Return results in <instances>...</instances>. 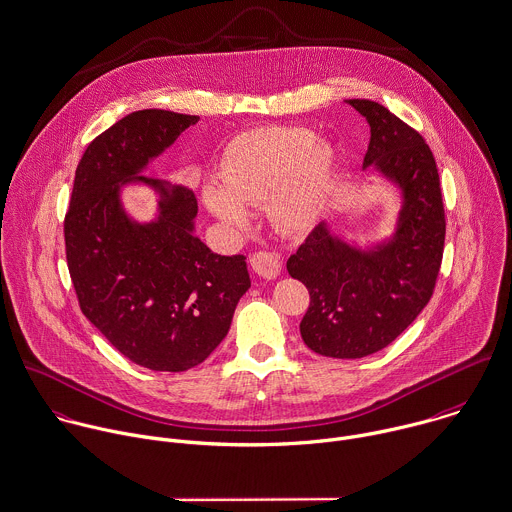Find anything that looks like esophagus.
Returning <instances> with one entry per match:
<instances>
[{
  "mask_svg": "<svg viewBox=\"0 0 512 512\" xmlns=\"http://www.w3.org/2000/svg\"><path fill=\"white\" fill-rule=\"evenodd\" d=\"M250 266L252 270L266 278V280H274L280 276V270H282V264H280V258L276 252H268V250H260V252H254L250 256Z\"/></svg>",
  "mask_w": 512,
  "mask_h": 512,
  "instance_id": "obj_1",
  "label": "esophagus"
}]
</instances>
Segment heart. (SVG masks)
Here are the masks:
<instances>
[{
  "mask_svg": "<svg viewBox=\"0 0 512 512\" xmlns=\"http://www.w3.org/2000/svg\"><path fill=\"white\" fill-rule=\"evenodd\" d=\"M312 133L296 127H264L240 135L220 165V186L206 190L208 208L234 228L246 226L240 206L270 200L272 220L288 230H308L320 216L330 174L332 151L310 143Z\"/></svg>",
  "mask_w": 512,
  "mask_h": 512,
  "instance_id": "obj_1",
  "label": "heart"
}]
</instances>
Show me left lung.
I'll return each mask as SVG.
<instances>
[{"instance_id": "1", "label": "left lung", "mask_w": 512, "mask_h": 512, "mask_svg": "<svg viewBox=\"0 0 512 512\" xmlns=\"http://www.w3.org/2000/svg\"><path fill=\"white\" fill-rule=\"evenodd\" d=\"M371 139L363 167H373L403 190L395 236L361 252L316 226L288 272L310 292L300 324L304 343L326 357L355 359L395 340L433 296L445 246V208L435 157L425 139L383 105L347 101Z\"/></svg>"}]
</instances>
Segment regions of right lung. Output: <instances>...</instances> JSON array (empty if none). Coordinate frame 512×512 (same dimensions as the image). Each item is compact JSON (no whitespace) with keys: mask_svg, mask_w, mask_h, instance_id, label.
I'll list each match as a JSON object with an SVG mask.
<instances>
[{"mask_svg":"<svg viewBox=\"0 0 512 512\" xmlns=\"http://www.w3.org/2000/svg\"><path fill=\"white\" fill-rule=\"evenodd\" d=\"M196 121L145 109L95 137L77 165L63 224L81 312L117 351L153 371L202 363L250 288L246 256L214 254L194 236V192L139 176ZM131 179L164 194L157 223L135 225L122 212L118 184Z\"/></svg>","mask_w":512,"mask_h":512,"instance_id":"obj_1","label":"right lung"}]
</instances>
